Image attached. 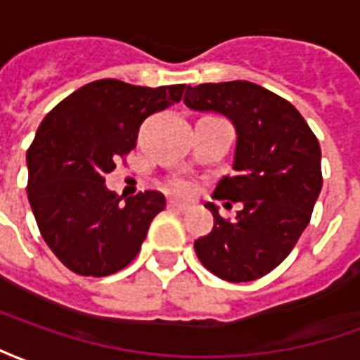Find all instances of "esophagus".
<instances>
[{
    "mask_svg": "<svg viewBox=\"0 0 360 360\" xmlns=\"http://www.w3.org/2000/svg\"><path fill=\"white\" fill-rule=\"evenodd\" d=\"M167 206L172 208V210H179V212H185L188 210V204L187 202H179V200H169Z\"/></svg>",
    "mask_w": 360,
    "mask_h": 360,
    "instance_id": "1",
    "label": "esophagus"
}]
</instances>
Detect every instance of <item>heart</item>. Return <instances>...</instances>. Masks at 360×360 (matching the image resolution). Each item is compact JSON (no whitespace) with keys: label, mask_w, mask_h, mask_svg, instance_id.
Wrapping results in <instances>:
<instances>
[{"label":"heart","mask_w":360,"mask_h":360,"mask_svg":"<svg viewBox=\"0 0 360 360\" xmlns=\"http://www.w3.org/2000/svg\"><path fill=\"white\" fill-rule=\"evenodd\" d=\"M188 185L187 183H183V181H175L173 183V191H177V193H188Z\"/></svg>","instance_id":"b5f03b06"}]
</instances>
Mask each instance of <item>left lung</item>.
Masks as SVG:
<instances>
[{
	"label": "left lung",
	"mask_w": 360,
	"mask_h": 360,
	"mask_svg": "<svg viewBox=\"0 0 360 360\" xmlns=\"http://www.w3.org/2000/svg\"><path fill=\"white\" fill-rule=\"evenodd\" d=\"M183 102L214 111L235 127L233 173L214 198L241 202L233 221L216 204L208 235L195 241L198 260L226 281H252L279 266L309 226L320 188V144L295 105L249 81L187 86ZM229 204V202H226Z\"/></svg>",
	"instance_id": "1"
}]
</instances>
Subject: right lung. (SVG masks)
Wrapping results in <instances>:
<instances>
[{
    "instance_id": "1",
    "label": "right lung",
    "mask_w": 360,
    "mask_h": 360,
    "mask_svg": "<svg viewBox=\"0 0 360 360\" xmlns=\"http://www.w3.org/2000/svg\"><path fill=\"white\" fill-rule=\"evenodd\" d=\"M183 90L102 79L75 90L40 123L27 152L28 202L44 241L71 271L103 278L139 255L164 195L144 191L123 200L105 187V175L136 146L142 121L179 102Z\"/></svg>"
}]
</instances>
